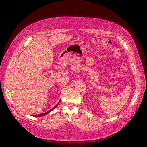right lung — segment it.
Returning a JSON list of instances; mask_svg holds the SVG:
<instances>
[{"mask_svg": "<svg viewBox=\"0 0 147 147\" xmlns=\"http://www.w3.org/2000/svg\"><path fill=\"white\" fill-rule=\"evenodd\" d=\"M60 101H61V100H60ZM60 101L58 102V103L55 106V107H54L53 108V109H52L51 110H49L48 111H47V112H46V113H43V114H38V115H33V116L34 117H40V116H43V115H46V114H48V113H49L51 111H52L53 109H55V108H56V107L59 104V103L60 102Z\"/></svg>", "mask_w": 147, "mask_h": 147, "instance_id": "add662e5", "label": "right lung"}]
</instances>
